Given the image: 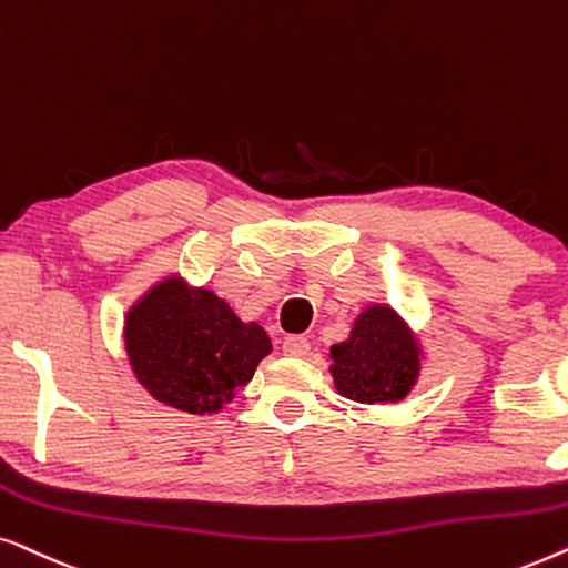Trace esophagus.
Masks as SVG:
<instances>
[{"instance_id": "1", "label": "esophagus", "mask_w": 568, "mask_h": 568, "mask_svg": "<svg viewBox=\"0 0 568 568\" xmlns=\"http://www.w3.org/2000/svg\"><path fill=\"white\" fill-rule=\"evenodd\" d=\"M308 339L301 337V334H291V337L283 339V353L287 357H306L308 355Z\"/></svg>"}]
</instances>
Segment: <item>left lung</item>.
I'll return each instance as SVG.
<instances>
[{"label":"left lung","mask_w":568,"mask_h":568,"mask_svg":"<svg viewBox=\"0 0 568 568\" xmlns=\"http://www.w3.org/2000/svg\"><path fill=\"white\" fill-rule=\"evenodd\" d=\"M334 386L361 404L398 402L419 373V345L394 308L371 306L347 342L332 347Z\"/></svg>","instance_id":"8db88e82"}]
</instances>
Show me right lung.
Returning a JSON list of instances; mask_svg holds the SVG:
<instances>
[{"instance_id":"right-lung-1","label":"right lung","mask_w":568,"mask_h":568,"mask_svg":"<svg viewBox=\"0 0 568 568\" xmlns=\"http://www.w3.org/2000/svg\"><path fill=\"white\" fill-rule=\"evenodd\" d=\"M125 347L149 394L190 414L219 412L273 349L260 324H244L219 295L182 281L159 283L135 303Z\"/></svg>"}]
</instances>
